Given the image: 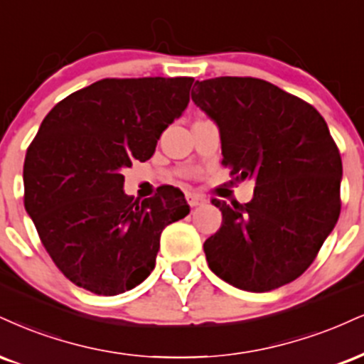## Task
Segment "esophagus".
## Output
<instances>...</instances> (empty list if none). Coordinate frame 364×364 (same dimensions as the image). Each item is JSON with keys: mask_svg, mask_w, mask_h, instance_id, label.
I'll return each instance as SVG.
<instances>
[{"mask_svg": "<svg viewBox=\"0 0 364 364\" xmlns=\"http://www.w3.org/2000/svg\"><path fill=\"white\" fill-rule=\"evenodd\" d=\"M186 200L188 203H190V207H198V205H201L205 201L200 195H195V193H188Z\"/></svg>", "mask_w": 364, "mask_h": 364, "instance_id": "esophagus-1", "label": "esophagus"}]
</instances>
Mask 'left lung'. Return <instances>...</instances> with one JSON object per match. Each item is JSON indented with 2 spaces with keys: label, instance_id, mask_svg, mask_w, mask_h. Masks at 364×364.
<instances>
[{
  "label": "left lung",
  "instance_id": "left-lung-1",
  "mask_svg": "<svg viewBox=\"0 0 364 364\" xmlns=\"http://www.w3.org/2000/svg\"><path fill=\"white\" fill-rule=\"evenodd\" d=\"M195 86L191 100L220 130L222 164L234 181L256 183L249 203L212 200L222 227L203 244L208 268L240 290H274L312 264L339 218V149L312 105L268 81Z\"/></svg>",
  "mask_w": 364,
  "mask_h": 364
}]
</instances>
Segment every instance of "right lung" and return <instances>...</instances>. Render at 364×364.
<instances>
[{
	"instance_id": "add662e5",
	"label": "right lung",
	"mask_w": 364,
	"mask_h": 364,
	"mask_svg": "<svg viewBox=\"0 0 364 364\" xmlns=\"http://www.w3.org/2000/svg\"><path fill=\"white\" fill-rule=\"evenodd\" d=\"M193 77H107L74 91L43 118L23 164L25 210L43 247L74 284L96 295L132 290L154 269L161 232L190 213L161 186L125 195L122 169L154 154L185 112Z\"/></svg>"
}]
</instances>
